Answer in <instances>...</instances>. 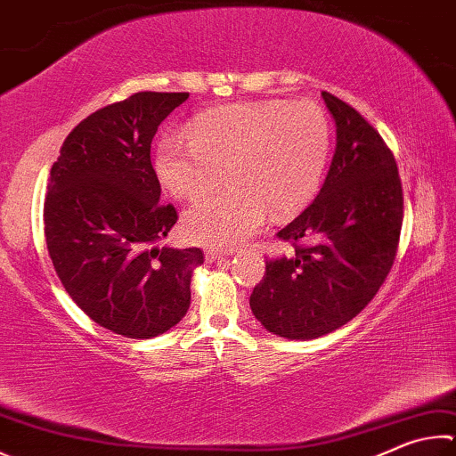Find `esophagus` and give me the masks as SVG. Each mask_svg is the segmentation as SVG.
Masks as SVG:
<instances>
[{"mask_svg": "<svg viewBox=\"0 0 456 456\" xmlns=\"http://www.w3.org/2000/svg\"><path fill=\"white\" fill-rule=\"evenodd\" d=\"M205 259L209 261V263H215V261H219V259H223V253H219V251H213V249H209V251H205Z\"/></svg>", "mask_w": 456, "mask_h": 456, "instance_id": "obj_1", "label": "esophagus"}]
</instances>
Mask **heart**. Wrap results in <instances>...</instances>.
<instances>
[{
  "instance_id": "b5f03b06",
  "label": "heart",
  "mask_w": 456,
  "mask_h": 456,
  "mask_svg": "<svg viewBox=\"0 0 456 456\" xmlns=\"http://www.w3.org/2000/svg\"><path fill=\"white\" fill-rule=\"evenodd\" d=\"M330 155V123L313 102H251L197 115L189 135L157 145L161 183L195 201L221 183L229 187L185 213V235L217 249L241 245L267 217H287L317 195Z\"/></svg>"
}]
</instances>
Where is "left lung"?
Returning <instances> with one entry per match:
<instances>
[{"instance_id": "left-lung-1", "label": "left lung", "mask_w": 456, "mask_h": 456, "mask_svg": "<svg viewBox=\"0 0 456 456\" xmlns=\"http://www.w3.org/2000/svg\"><path fill=\"white\" fill-rule=\"evenodd\" d=\"M321 95L337 126L333 161L317 200L277 233L295 253L267 261L249 299L269 333L297 341L327 335L367 307L393 267L403 227L391 149L349 103Z\"/></svg>"}]
</instances>
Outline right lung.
<instances>
[{"instance_id":"obj_1","label":"right lung","mask_w":456,"mask_h":456,"mask_svg":"<svg viewBox=\"0 0 456 456\" xmlns=\"http://www.w3.org/2000/svg\"><path fill=\"white\" fill-rule=\"evenodd\" d=\"M189 94L139 91L73 127L49 175L44 205L53 269L99 327L151 338L185 317L203 251L157 247L177 223L159 203L151 165L157 127Z\"/></svg>"}]
</instances>
